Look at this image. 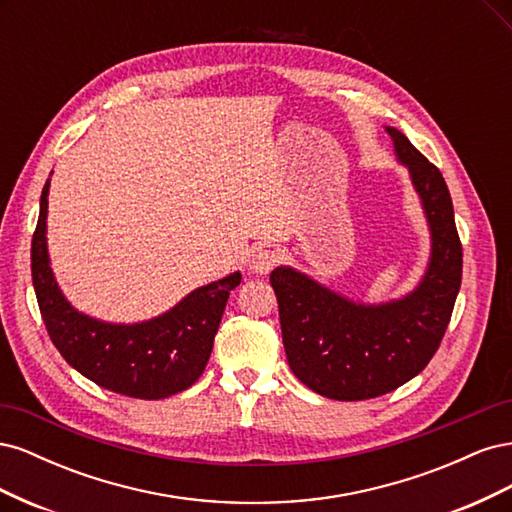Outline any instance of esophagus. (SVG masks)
I'll return each instance as SVG.
<instances>
[{
  "instance_id": "1",
  "label": "esophagus",
  "mask_w": 512,
  "mask_h": 512,
  "mask_svg": "<svg viewBox=\"0 0 512 512\" xmlns=\"http://www.w3.org/2000/svg\"><path fill=\"white\" fill-rule=\"evenodd\" d=\"M277 262H280V256H277V252L273 250H258L252 260H250V269L252 273L256 275H267Z\"/></svg>"
}]
</instances>
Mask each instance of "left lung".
I'll return each instance as SVG.
<instances>
[{
	"instance_id": "obj_1",
	"label": "left lung",
	"mask_w": 512,
	"mask_h": 512,
	"mask_svg": "<svg viewBox=\"0 0 512 512\" xmlns=\"http://www.w3.org/2000/svg\"><path fill=\"white\" fill-rule=\"evenodd\" d=\"M386 132L397 160L410 170L431 232V254L418 286L401 299L369 305L292 267H277L269 277L292 374L337 401L380 397L421 374L442 342L461 286L463 252L446 181L406 134Z\"/></svg>"
}]
</instances>
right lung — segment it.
<instances>
[{"instance_id":"right-lung-1","label":"right lung","mask_w":512,"mask_h":512,"mask_svg":"<svg viewBox=\"0 0 512 512\" xmlns=\"http://www.w3.org/2000/svg\"><path fill=\"white\" fill-rule=\"evenodd\" d=\"M49 185L46 179L32 239V280L55 348L79 374L119 395L164 399L188 389L205 371L228 294L241 284V273L192 290L145 322L115 324L81 314L59 290L46 250Z\"/></svg>"}]
</instances>
